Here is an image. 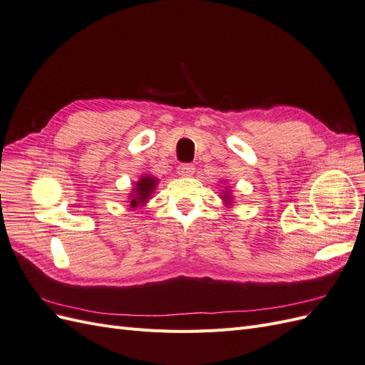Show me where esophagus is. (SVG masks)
I'll use <instances>...</instances> for the list:
<instances>
[{
  "instance_id": "obj_1",
  "label": "esophagus",
  "mask_w": 365,
  "mask_h": 365,
  "mask_svg": "<svg viewBox=\"0 0 365 365\" xmlns=\"http://www.w3.org/2000/svg\"><path fill=\"white\" fill-rule=\"evenodd\" d=\"M195 172L193 164H180L178 165V175L181 176H192Z\"/></svg>"
}]
</instances>
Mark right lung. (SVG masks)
<instances>
[{"label":"right lung","mask_w":365,"mask_h":365,"mask_svg":"<svg viewBox=\"0 0 365 365\" xmlns=\"http://www.w3.org/2000/svg\"><path fill=\"white\" fill-rule=\"evenodd\" d=\"M157 185V178H150L149 175L143 176V178H140V181L137 182V187H135V193H130L132 196V201H130V207H137L140 204H145L148 200L150 193L153 192V189H155Z\"/></svg>","instance_id":"right-lung-1"}]
</instances>
